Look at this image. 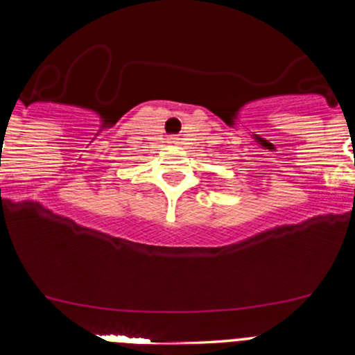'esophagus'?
<instances>
[{
    "instance_id": "34e87169",
    "label": "esophagus",
    "mask_w": 355,
    "mask_h": 355,
    "mask_svg": "<svg viewBox=\"0 0 355 355\" xmlns=\"http://www.w3.org/2000/svg\"><path fill=\"white\" fill-rule=\"evenodd\" d=\"M171 141H173V142H175V139H171Z\"/></svg>"
}]
</instances>
